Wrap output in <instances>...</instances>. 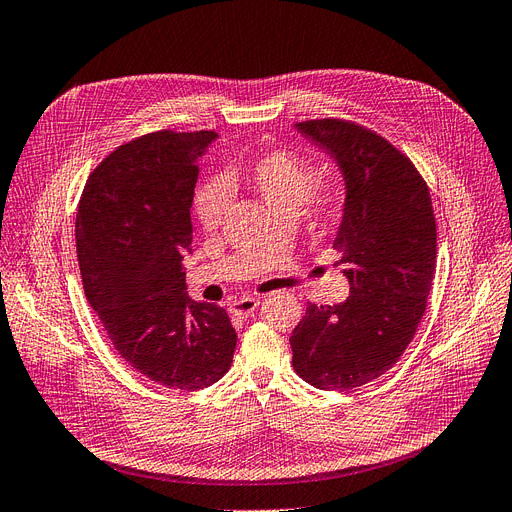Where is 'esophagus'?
Wrapping results in <instances>:
<instances>
[{
  "label": "esophagus",
  "mask_w": 512,
  "mask_h": 512,
  "mask_svg": "<svg viewBox=\"0 0 512 512\" xmlns=\"http://www.w3.org/2000/svg\"><path fill=\"white\" fill-rule=\"evenodd\" d=\"M257 308H259V299L257 297H242V299L234 301V304L230 306V312L234 316L246 318V316H251Z\"/></svg>",
  "instance_id": "34e87169"
}]
</instances>
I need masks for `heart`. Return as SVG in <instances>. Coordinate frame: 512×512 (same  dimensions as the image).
I'll return each instance as SVG.
<instances>
[{
	"mask_svg": "<svg viewBox=\"0 0 512 512\" xmlns=\"http://www.w3.org/2000/svg\"><path fill=\"white\" fill-rule=\"evenodd\" d=\"M314 182V166L295 151H272L259 160L234 166L223 179H213L198 189L196 213L206 230H215L221 223L230 194L246 187L266 204L274 215H295L299 208L318 217L337 211L342 189L333 181Z\"/></svg>",
	"mask_w": 512,
	"mask_h": 512,
	"instance_id": "heart-1",
	"label": "heart"
}]
</instances>
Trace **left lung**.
<instances>
[{"label":"left lung","instance_id":"1","mask_svg":"<svg viewBox=\"0 0 512 512\" xmlns=\"http://www.w3.org/2000/svg\"><path fill=\"white\" fill-rule=\"evenodd\" d=\"M344 179L335 266L350 297L306 308L291 335L293 369L320 390H352L399 361L426 310L437 266L430 192L407 156L344 120L295 124Z\"/></svg>","mask_w":512,"mask_h":512}]
</instances>
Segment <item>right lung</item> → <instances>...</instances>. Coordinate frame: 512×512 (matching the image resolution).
<instances>
[{
	"label": "right lung",
	"mask_w": 512,
	"mask_h": 512,
	"mask_svg": "<svg viewBox=\"0 0 512 512\" xmlns=\"http://www.w3.org/2000/svg\"><path fill=\"white\" fill-rule=\"evenodd\" d=\"M217 139L162 130L118 147L90 175L75 219L86 299L113 348L179 390L219 382L238 337L223 308L187 297L181 268L192 253L198 162Z\"/></svg>",
	"instance_id": "right-lung-1"
}]
</instances>
